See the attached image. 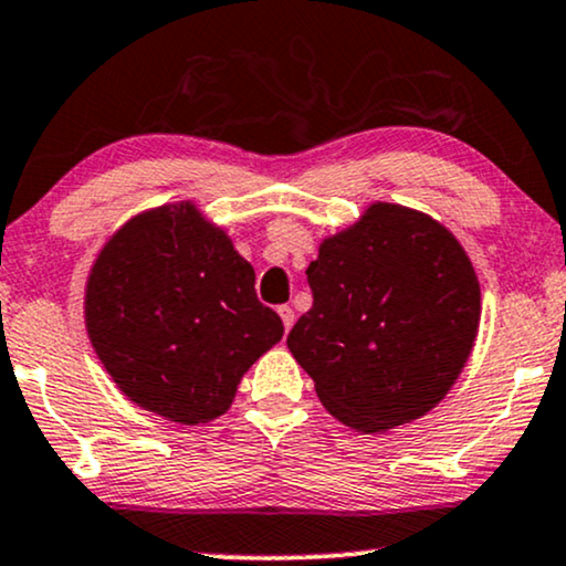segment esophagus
Returning a JSON list of instances; mask_svg holds the SVG:
<instances>
[{"instance_id": "1", "label": "esophagus", "mask_w": 566, "mask_h": 566, "mask_svg": "<svg viewBox=\"0 0 566 566\" xmlns=\"http://www.w3.org/2000/svg\"><path fill=\"white\" fill-rule=\"evenodd\" d=\"M279 316H282V324H284V329L290 332V326L295 324V311H292L290 305H279Z\"/></svg>"}]
</instances>
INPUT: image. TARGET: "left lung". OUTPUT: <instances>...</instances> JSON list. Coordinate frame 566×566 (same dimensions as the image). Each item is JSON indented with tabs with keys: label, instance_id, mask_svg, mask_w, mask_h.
<instances>
[{
	"label": "left lung",
	"instance_id": "left-lung-1",
	"mask_svg": "<svg viewBox=\"0 0 566 566\" xmlns=\"http://www.w3.org/2000/svg\"><path fill=\"white\" fill-rule=\"evenodd\" d=\"M313 305L287 348L332 417L387 432L424 417L464 369L480 282L459 240L419 210L374 202L308 265Z\"/></svg>",
	"mask_w": 566,
	"mask_h": 566
}]
</instances>
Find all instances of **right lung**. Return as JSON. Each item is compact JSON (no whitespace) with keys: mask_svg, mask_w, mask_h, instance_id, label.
I'll list each match as a JSON object with an SVG mask.
<instances>
[{"mask_svg":"<svg viewBox=\"0 0 566 566\" xmlns=\"http://www.w3.org/2000/svg\"><path fill=\"white\" fill-rule=\"evenodd\" d=\"M86 332L118 390L145 411L206 424L284 326L255 271L192 202L134 216L107 240L84 297Z\"/></svg>","mask_w":566,"mask_h":566,"instance_id":"right-lung-1","label":"right lung"}]
</instances>
